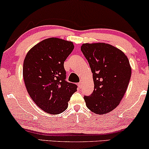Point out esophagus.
I'll use <instances>...</instances> for the list:
<instances>
[{"instance_id": "1", "label": "esophagus", "mask_w": 149, "mask_h": 149, "mask_svg": "<svg viewBox=\"0 0 149 149\" xmlns=\"http://www.w3.org/2000/svg\"><path fill=\"white\" fill-rule=\"evenodd\" d=\"M81 84H82V83H81V81H80V82H79L78 84H77V86H78L79 88H81Z\"/></svg>"}]
</instances>
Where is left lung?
<instances>
[{"label": "left lung", "instance_id": "1", "mask_svg": "<svg viewBox=\"0 0 149 149\" xmlns=\"http://www.w3.org/2000/svg\"><path fill=\"white\" fill-rule=\"evenodd\" d=\"M81 51L91 67L95 87L84 96L87 107L102 115L116 109L127 91L132 70L128 58L121 50L105 43H86Z\"/></svg>", "mask_w": 149, "mask_h": 149}]
</instances>
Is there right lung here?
Returning <instances> with one entry per match:
<instances>
[{
    "label": "right lung",
    "mask_w": 149,
    "mask_h": 149,
    "mask_svg": "<svg viewBox=\"0 0 149 149\" xmlns=\"http://www.w3.org/2000/svg\"><path fill=\"white\" fill-rule=\"evenodd\" d=\"M74 49L73 42L56 38L44 40L25 57L23 76L36 104L48 113L63 112L77 85L65 80L64 61Z\"/></svg>",
    "instance_id": "1"
}]
</instances>
